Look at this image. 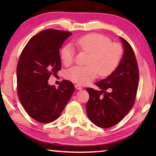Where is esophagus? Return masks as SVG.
<instances>
[{"mask_svg": "<svg viewBox=\"0 0 156 156\" xmlns=\"http://www.w3.org/2000/svg\"><path fill=\"white\" fill-rule=\"evenodd\" d=\"M75 88L76 89H78V90H82V87H81V86L80 85H78V84H76L75 85Z\"/></svg>", "mask_w": 156, "mask_h": 156, "instance_id": "esophagus-1", "label": "esophagus"}]
</instances>
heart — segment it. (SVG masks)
Returning a JSON list of instances; mask_svg holds the SVG:
<instances>
[{"label": "heart", "mask_w": 156, "mask_h": 156, "mask_svg": "<svg viewBox=\"0 0 156 156\" xmlns=\"http://www.w3.org/2000/svg\"><path fill=\"white\" fill-rule=\"evenodd\" d=\"M78 50L88 54L84 66H74L68 69L66 77L80 85H86L94 80L98 74L107 76L113 72L121 60L123 50L117 43L111 42L110 39L99 34L86 35L73 41ZM74 51L66 45L61 51L63 64L69 66L74 62Z\"/></svg>", "instance_id": "1"}]
</instances>
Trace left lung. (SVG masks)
Listing matches in <instances>:
<instances>
[{
	"instance_id": "left-lung-1",
	"label": "left lung",
	"mask_w": 156,
	"mask_h": 156,
	"mask_svg": "<svg viewBox=\"0 0 156 156\" xmlns=\"http://www.w3.org/2000/svg\"><path fill=\"white\" fill-rule=\"evenodd\" d=\"M119 38L124 53L118 67L107 78L96 83L101 90L87 88L88 117L102 128L112 127L125 117L133 106L138 88L139 69L134 51L124 38Z\"/></svg>"
}]
</instances>
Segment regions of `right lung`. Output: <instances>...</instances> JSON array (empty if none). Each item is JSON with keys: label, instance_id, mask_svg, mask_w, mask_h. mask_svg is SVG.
I'll return each mask as SVG.
<instances>
[{"label": "right lung", "instance_id": "add662e5", "mask_svg": "<svg viewBox=\"0 0 156 156\" xmlns=\"http://www.w3.org/2000/svg\"><path fill=\"white\" fill-rule=\"evenodd\" d=\"M71 33L46 29L33 37L23 49L16 68L17 94L25 111L41 123L57 119L70 99L74 86L62 80L49 85L51 75L61 69L59 49Z\"/></svg>", "mask_w": 156, "mask_h": 156}]
</instances>
